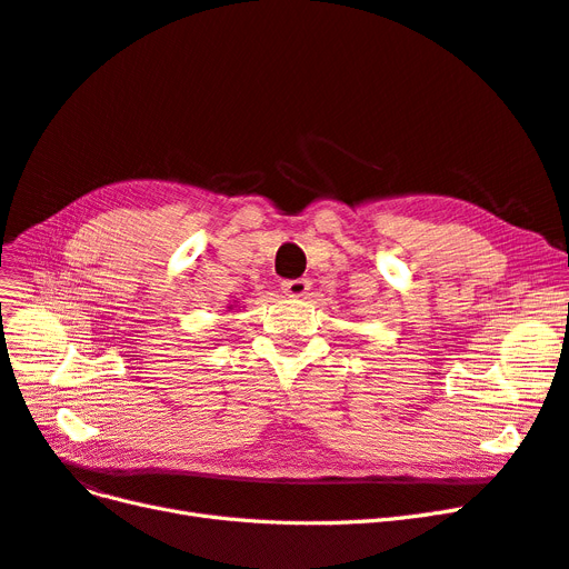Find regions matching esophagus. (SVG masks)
<instances>
[{
    "instance_id": "esophagus-1",
    "label": "esophagus",
    "mask_w": 569,
    "mask_h": 569,
    "mask_svg": "<svg viewBox=\"0 0 569 569\" xmlns=\"http://www.w3.org/2000/svg\"><path fill=\"white\" fill-rule=\"evenodd\" d=\"M282 291L287 297H306L311 291V280L308 278H299V280H287L282 282Z\"/></svg>"
}]
</instances>
